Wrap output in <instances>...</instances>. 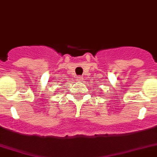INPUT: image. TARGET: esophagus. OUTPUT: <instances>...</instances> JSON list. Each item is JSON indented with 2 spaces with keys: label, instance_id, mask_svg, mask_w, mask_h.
I'll return each instance as SVG.
<instances>
[{
  "label": "esophagus",
  "instance_id": "1",
  "mask_svg": "<svg viewBox=\"0 0 157 157\" xmlns=\"http://www.w3.org/2000/svg\"><path fill=\"white\" fill-rule=\"evenodd\" d=\"M78 81H83V78L81 76H77V79H76Z\"/></svg>",
  "mask_w": 157,
  "mask_h": 157
}]
</instances>
